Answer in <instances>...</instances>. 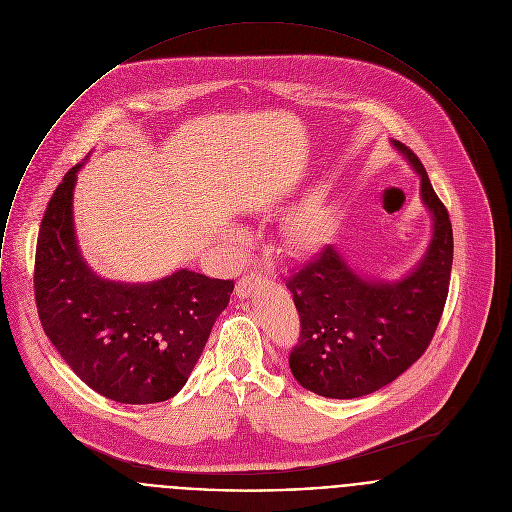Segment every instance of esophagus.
<instances>
[{
    "mask_svg": "<svg viewBox=\"0 0 512 512\" xmlns=\"http://www.w3.org/2000/svg\"><path fill=\"white\" fill-rule=\"evenodd\" d=\"M262 282H264V278H262L260 274H248V276H244V278L236 284V296H238L240 300L250 298V296L254 294V290H256Z\"/></svg>",
    "mask_w": 512,
    "mask_h": 512,
    "instance_id": "esophagus-1",
    "label": "esophagus"
}]
</instances>
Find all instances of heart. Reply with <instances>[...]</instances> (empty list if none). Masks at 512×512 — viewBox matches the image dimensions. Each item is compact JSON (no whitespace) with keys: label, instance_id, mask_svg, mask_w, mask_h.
<instances>
[{"label":"heart","instance_id":"b5f03b06","mask_svg":"<svg viewBox=\"0 0 512 512\" xmlns=\"http://www.w3.org/2000/svg\"><path fill=\"white\" fill-rule=\"evenodd\" d=\"M324 232H326V214L320 208L306 206L300 212H296V216L290 220L286 234L292 246L312 248L322 240ZM240 238H242V230L238 228H230L226 234L228 242H238Z\"/></svg>","mask_w":512,"mask_h":512}]
</instances>
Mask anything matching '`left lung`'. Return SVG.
Segmentation results:
<instances>
[{
    "label": "left lung",
    "instance_id": "obj_1",
    "mask_svg": "<svg viewBox=\"0 0 512 512\" xmlns=\"http://www.w3.org/2000/svg\"><path fill=\"white\" fill-rule=\"evenodd\" d=\"M391 147L419 174L431 238L419 262L397 280L355 270L328 244L286 282L302 334L290 353L296 381L322 397L369 395L411 367L441 320L453 266V228L421 161L403 143Z\"/></svg>",
    "mask_w": 512,
    "mask_h": 512
}]
</instances>
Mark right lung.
<instances>
[{
    "label": "right lung",
    "instance_id": "right-lung-1",
    "mask_svg": "<svg viewBox=\"0 0 512 512\" xmlns=\"http://www.w3.org/2000/svg\"><path fill=\"white\" fill-rule=\"evenodd\" d=\"M83 165L63 176L39 228L33 286L43 332L103 397L131 405L167 401L188 381L234 282L188 268L153 282L99 276L79 250L73 222Z\"/></svg>",
    "mask_w": 512,
    "mask_h": 512
}]
</instances>
